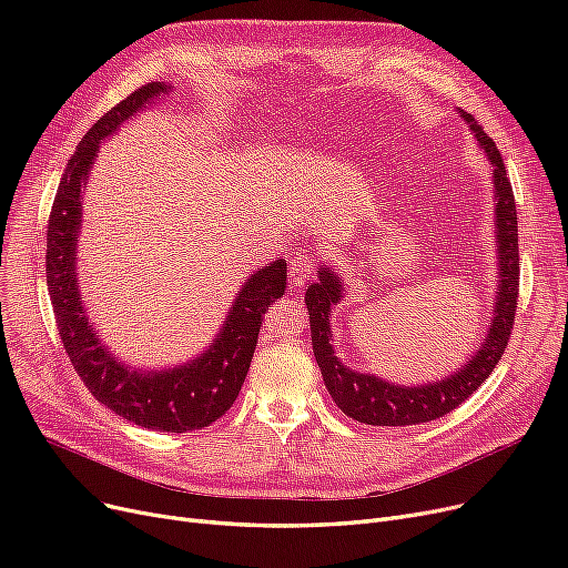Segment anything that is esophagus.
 Instances as JSON below:
<instances>
[{
    "label": "esophagus",
    "mask_w": 568,
    "mask_h": 568,
    "mask_svg": "<svg viewBox=\"0 0 568 568\" xmlns=\"http://www.w3.org/2000/svg\"><path fill=\"white\" fill-rule=\"evenodd\" d=\"M313 274V262L308 255H296L292 262H290V285L294 287H304V283L311 278Z\"/></svg>",
    "instance_id": "34e87169"
}]
</instances>
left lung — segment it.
<instances>
[{"instance_id":"1","label":"left lung","mask_w":568,"mask_h":568,"mask_svg":"<svg viewBox=\"0 0 568 568\" xmlns=\"http://www.w3.org/2000/svg\"><path fill=\"white\" fill-rule=\"evenodd\" d=\"M460 119L474 133L493 165V204H495V253H497V292L488 334L469 359L452 375L428 384H396L371 373L345 366L334 349L332 311L343 302L345 285L336 268L320 266L317 281L306 290V308L311 315V341L315 362L322 371L326 392L349 419L368 426H416L449 414L465 403L490 377L499 364L504 347L509 345L518 300V216L509 176L495 142L471 114L458 108Z\"/></svg>"}]
</instances>
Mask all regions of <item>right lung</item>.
Masks as SVG:
<instances>
[{
    "label": "right lung",
    "instance_id": "add662e5",
    "mask_svg": "<svg viewBox=\"0 0 568 568\" xmlns=\"http://www.w3.org/2000/svg\"><path fill=\"white\" fill-rule=\"evenodd\" d=\"M172 92L168 82H149L116 103L84 133L59 182L50 223L45 274L57 329L69 359L92 396L135 426L159 433L200 430L232 407L248 375L262 315L285 292L287 262L276 260L253 272L234 296L221 332L191 362L161 371L124 364L99 338L87 317L78 281L82 193L99 146L140 110Z\"/></svg>",
    "mask_w": 568,
    "mask_h": 568
}]
</instances>
